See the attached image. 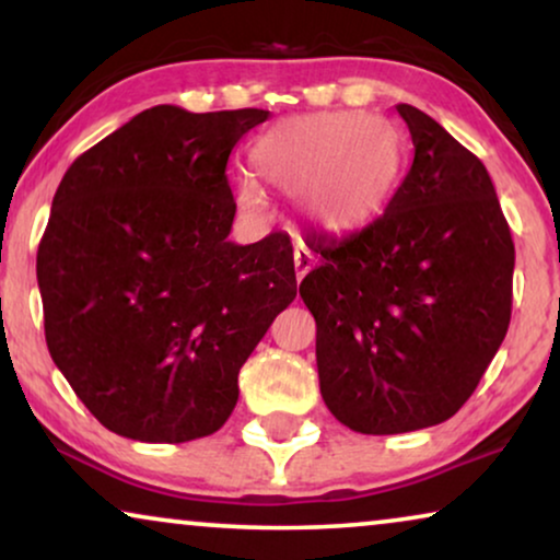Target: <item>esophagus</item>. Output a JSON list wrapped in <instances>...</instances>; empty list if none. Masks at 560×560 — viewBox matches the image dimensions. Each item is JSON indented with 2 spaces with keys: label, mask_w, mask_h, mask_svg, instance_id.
<instances>
[{
  "label": "esophagus",
  "mask_w": 560,
  "mask_h": 560,
  "mask_svg": "<svg viewBox=\"0 0 560 560\" xmlns=\"http://www.w3.org/2000/svg\"><path fill=\"white\" fill-rule=\"evenodd\" d=\"M293 262H295V278H298V280H303L305 275L311 272V267L316 265V262H313V255H311L308 249L303 247V244H301V247H295V252H293Z\"/></svg>",
  "instance_id": "esophagus-1"
}]
</instances>
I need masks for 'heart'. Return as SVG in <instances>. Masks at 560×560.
Returning <instances> with one entry per match:
<instances>
[{"label": "heart", "instance_id": "1", "mask_svg": "<svg viewBox=\"0 0 560 560\" xmlns=\"http://www.w3.org/2000/svg\"><path fill=\"white\" fill-rule=\"evenodd\" d=\"M267 186L298 198L301 213L328 234L362 229L385 209L402 167L400 135L389 121L359 112H318L282 119L252 148ZM240 206H262L257 186L242 180Z\"/></svg>", "mask_w": 560, "mask_h": 560}]
</instances>
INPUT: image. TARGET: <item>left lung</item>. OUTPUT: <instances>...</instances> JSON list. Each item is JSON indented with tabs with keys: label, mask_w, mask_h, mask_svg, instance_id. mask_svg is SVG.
Returning <instances> with one entry per match:
<instances>
[{
	"label": "left lung",
	"mask_w": 560,
	"mask_h": 560,
	"mask_svg": "<svg viewBox=\"0 0 560 560\" xmlns=\"http://www.w3.org/2000/svg\"><path fill=\"white\" fill-rule=\"evenodd\" d=\"M416 158L385 213L318 240L301 282L320 395L357 433H408L469 400L508 334L515 244L481 160L397 104Z\"/></svg>",
	"instance_id": "obj_1"
}]
</instances>
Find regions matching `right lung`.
<instances>
[{"mask_svg": "<svg viewBox=\"0 0 560 560\" xmlns=\"http://www.w3.org/2000/svg\"><path fill=\"white\" fill-rule=\"evenodd\" d=\"M267 117L152 106L60 180L37 247L45 341L112 433L183 443L219 431L242 364L293 303L288 234L226 240L229 155Z\"/></svg>", "mask_w": 560, "mask_h": 560, "instance_id": "1", "label": "right lung"}]
</instances>
